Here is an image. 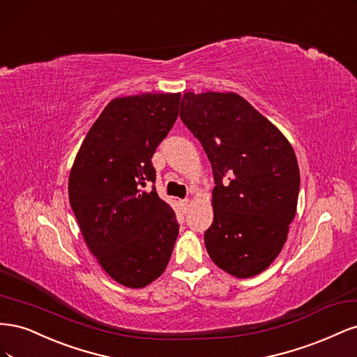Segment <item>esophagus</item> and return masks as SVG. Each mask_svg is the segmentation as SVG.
Returning a JSON list of instances; mask_svg holds the SVG:
<instances>
[{
    "mask_svg": "<svg viewBox=\"0 0 357 357\" xmlns=\"http://www.w3.org/2000/svg\"><path fill=\"white\" fill-rule=\"evenodd\" d=\"M180 204L183 205V208H189V205H190V201L189 199H183V201H180Z\"/></svg>",
    "mask_w": 357,
    "mask_h": 357,
    "instance_id": "esophagus-1",
    "label": "esophagus"
}]
</instances>
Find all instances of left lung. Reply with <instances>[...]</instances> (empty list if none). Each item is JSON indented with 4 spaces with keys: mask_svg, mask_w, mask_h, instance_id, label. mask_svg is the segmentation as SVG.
Wrapping results in <instances>:
<instances>
[{
    "mask_svg": "<svg viewBox=\"0 0 357 357\" xmlns=\"http://www.w3.org/2000/svg\"><path fill=\"white\" fill-rule=\"evenodd\" d=\"M180 117L213 169L214 219L204 235L211 261L238 278L262 273L282 252L296 214L294 147L234 92H186Z\"/></svg>",
    "mask_w": 357,
    "mask_h": 357,
    "instance_id": "1",
    "label": "left lung"
}]
</instances>
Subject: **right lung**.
Returning <instances> with one entry per match:
<instances>
[{"instance_id":"1","label":"right lung","mask_w":357,"mask_h":357,"mask_svg":"<svg viewBox=\"0 0 357 357\" xmlns=\"http://www.w3.org/2000/svg\"><path fill=\"white\" fill-rule=\"evenodd\" d=\"M181 93L114 98L74 159L68 197L91 253L117 283L139 289L165 271L176 213L158 197L152 156L178 116Z\"/></svg>"}]
</instances>
